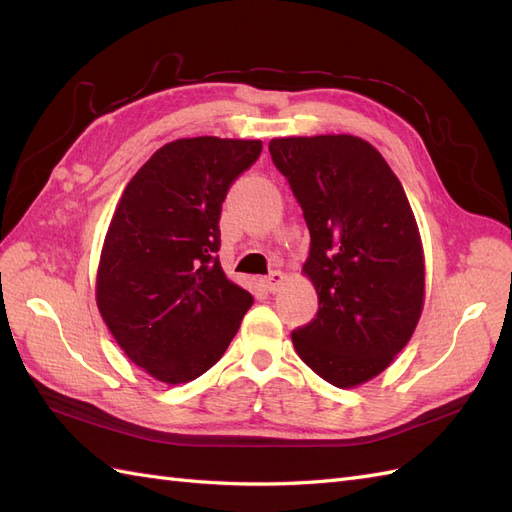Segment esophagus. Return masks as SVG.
Returning a JSON list of instances; mask_svg holds the SVG:
<instances>
[{
  "label": "esophagus",
  "mask_w": 512,
  "mask_h": 512,
  "mask_svg": "<svg viewBox=\"0 0 512 512\" xmlns=\"http://www.w3.org/2000/svg\"><path fill=\"white\" fill-rule=\"evenodd\" d=\"M286 282V275L282 271H271L267 277H265V286L269 292H277L282 288V284Z\"/></svg>",
  "instance_id": "obj_1"
}]
</instances>
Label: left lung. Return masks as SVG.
Returning a JSON list of instances; mask_svg holds the SVG:
<instances>
[{
  "label": "left lung",
  "mask_w": 512,
  "mask_h": 512,
  "mask_svg": "<svg viewBox=\"0 0 512 512\" xmlns=\"http://www.w3.org/2000/svg\"><path fill=\"white\" fill-rule=\"evenodd\" d=\"M309 228L305 275L318 314L292 331L307 367L337 389L363 384L404 350L423 312L425 262L404 188L359 136L273 138Z\"/></svg>",
  "instance_id": "left-lung-1"
}]
</instances>
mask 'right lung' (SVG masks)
<instances>
[{
  "label": "right lung",
  "mask_w": 512,
  "mask_h": 512,
  "mask_svg": "<svg viewBox=\"0 0 512 512\" xmlns=\"http://www.w3.org/2000/svg\"><path fill=\"white\" fill-rule=\"evenodd\" d=\"M260 141L196 136L160 147L121 194L96 282L98 309L128 359L166 384L222 359L254 297L218 258L222 203Z\"/></svg>",
  "instance_id": "1"
}]
</instances>
